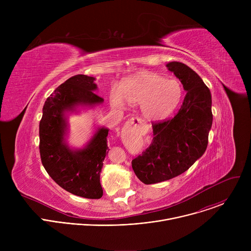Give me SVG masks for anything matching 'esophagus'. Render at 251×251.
<instances>
[{
  "label": "esophagus",
  "instance_id": "1",
  "mask_svg": "<svg viewBox=\"0 0 251 251\" xmlns=\"http://www.w3.org/2000/svg\"><path fill=\"white\" fill-rule=\"evenodd\" d=\"M146 126L144 120H142L141 118L139 117H132L131 119H129L126 124H125V129L127 128H133V129H137V130H140V129H143Z\"/></svg>",
  "mask_w": 251,
  "mask_h": 251
}]
</instances>
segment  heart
Segmentation results:
<instances>
[{
  "label": "heart",
  "instance_id": "obj_1",
  "mask_svg": "<svg viewBox=\"0 0 251 251\" xmlns=\"http://www.w3.org/2000/svg\"><path fill=\"white\" fill-rule=\"evenodd\" d=\"M183 94V84L177 78H165L157 73L145 71L124 80L120 92H111L110 101L118 109L124 108L125 100L131 104H140L143 116L157 121L168 118L176 111Z\"/></svg>",
  "mask_w": 251,
  "mask_h": 251
}]
</instances>
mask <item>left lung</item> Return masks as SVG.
Listing matches in <instances>:
<instances>
[{"label":"left lung","mask_w":251,"mask_h":251,"mask_svg":"<svg viewBox=\"0 0 251 251\" xmlns=\"http://www.w3.org/2000/svg\"><path fill=\"white\" fill-rule=\"evenodd\" d=\"M167 67L187 93L173 118L152 122L151 145L132 160L135 175L146 185L168 181L186 172L205 152L212 124L211 95L202 79L185 63L172 61Z\"/></svg>","instance_id":"8db88e82"}]
</instances>
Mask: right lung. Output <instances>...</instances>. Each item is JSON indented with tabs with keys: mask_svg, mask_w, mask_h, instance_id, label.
<instances>
[{
	"mask_svg": "<svg viewBox=\"0 0 251 251\" xmlns=\"http://www.w3.org/2000/svg\"><path fill=\"white\" fill-rule=\"evenodd\" d=\"M94 80L77 75L60 84L45 102L40 122V153L46 171L59 187L86 199H100L103 195L100 173L109 151V130L99 128L85 148L71 150L64 142V112L75 111L78 105L94 106L104 101L93 92L97 88Z\"/></svg>",
	"mask_w": 251,
	"mask_h": 251,
	"instance_id": "obj_1",
	"label": "right lung"
}]
</instances>
